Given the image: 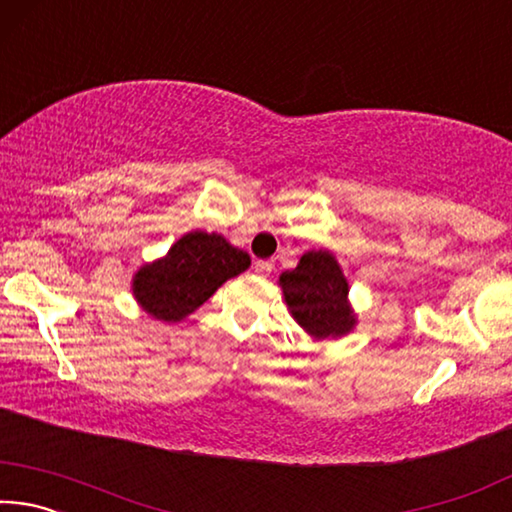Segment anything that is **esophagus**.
<instances>
[{
    "mask_svg": "<svg viewBox=\"0 0 512 512\" xmlns=\"http://www.w3.org/2000/svg\"><path fill=\"white\" fill-rule=\"evenodd\" d=\"M271 271H273V264L268 262V259H259V262H255V273L257 275L266 277V275H271Z\"/></svg>",
    "mask_w": 512,
    "mask_h": 512,
    "instance_id": "esophagus-1",
    "label": "esophagus"
}]
</instances>
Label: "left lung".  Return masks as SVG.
<instances>
[{
    "instance_id": "1",
    "label": "left lung",
    "mask_w": 512,
    "mask_h": 512,
    "mask_svg": "<svg viewBox=\"0 0 512 512\" xmlns=\"http://www.w3.org/2000/svg\"><path fill=\"white\" fill-rule=\"evenodd\" d=\"M280 287L291 316L314 339H339L357 325L348 280L327 250L302 255L293 271L280 275Z\"/></svg>"
}]
</instances>
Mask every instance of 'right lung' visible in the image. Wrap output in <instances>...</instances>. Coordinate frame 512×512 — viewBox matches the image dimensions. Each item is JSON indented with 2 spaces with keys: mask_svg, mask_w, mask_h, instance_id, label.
Instances as JSON below:
<instances>
[{
  "mask_svg": "<svg viewBox=\"0 0 512 512\" xmlns=\"http://www.w3.org/2000/svg\"><path fill=\"white\" fill-rule=\"evenodd\" d=\"M248 266V253L223 235L194 230L180 237L162 259L135 273L133 296L155 320L178 323Z\"/></svg>",
  "mask_w": 512,
  "mask_h": 512,
  "instance_id": "add662e5",
  "label": "right lung"
}]
</instances>
